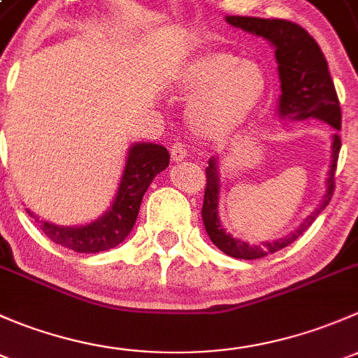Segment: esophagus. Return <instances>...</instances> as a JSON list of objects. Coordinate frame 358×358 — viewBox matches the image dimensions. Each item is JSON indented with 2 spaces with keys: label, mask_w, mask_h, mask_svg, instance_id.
I'll list each match as a JSON object with an SVG mask.
<instances>
[{
  "label": "esophagus",
  "mask_w": 358,
  "mask_h": 358,
  "mask_svg": "<svg viewBox=\"0 0 358 358\" xmlns=\"http://www.w3.org/2000/svg\"><path fill=\"white\" fill-rule=\"evenodd\" d=\"M169 152H171V159L175 162L183 161V159L187 157V149L182 145V143H175V145H171Z\"/></svg>",
  "instance_id": "34e87169"
}]
</instances>
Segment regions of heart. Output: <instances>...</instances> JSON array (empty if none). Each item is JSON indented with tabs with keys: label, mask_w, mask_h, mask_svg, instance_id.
Here are the masks:
<instances>
[{
	"label": "heart",
	"mask_w": 358,
	"mask_h": 358,
	"mask_svg": "<svg viewBox=\"0 0 358 358\" xmlns=\"http://www.w3.org/2000/svg\"><path fill=\"white\" fill-rule=\"evenodd\" d=\"M266 88L268 79L256 60L239 59L225 50L201 53L175 78V92L192 99L187 109L190 126L208 140L241 128L265 99Z\"/></svg>",
	"instance_id": "1"
}]
</instances>
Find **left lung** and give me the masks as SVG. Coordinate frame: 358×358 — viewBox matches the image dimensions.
<instances>
[{"label":"left lung","mask_w":358,"mask_h":358,"mask_svg":"<svg viewBox=\"0 0 358 358\" xmlns=\"http://www.w3.org/2000/svg\"><path fill=\"white\" fill-rule=\"evenodd\" d=\"M227 22L251 34L262 36L275 46V59L279 64L280 99L279 115L282 119H306L317 117L327 122L336 129H341V109L336 95L333 78L329 74L327 60L315 39L301 25L282 19H258V17H225ZM341 138L338 133L333 135L331 145V169L326 180V194L315 213L308 216L294 232L277 239L273 243H262V246H252L244 241L234 239L223 230L218 218L220 202V173L218 157L209 159L206 168V190L202 204V222L206 232L216 248L225 255L239 259H258L266 255L277 252L279 249L294 243L306 229L313 223L322 209L329 204L334 194V173L338 166Z\"/></svg>","instance_id":"1"}]
</instances>
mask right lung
<instances>
[{"instance_id": "1", "label": "right lung", "mask_w": 358, "mask_h": 358, "mask_svg": "<svg viewBox=\"0 0 358 358\" xmlns=\"http://www.w3.org/2000/svg\"><path fill=\"white\" fill-rule=\"evenodd\" d=\"M168 164L169 152L162 145L135 143L129 147L121 183L109 211L83 227H59L50 222H39L41 230L50 241L76 252H100L115 248L131 232L143 194L152 183L154 176L168 168ZM27 213L39 220L29 209Z\"/></svg>"}]
</instances>
